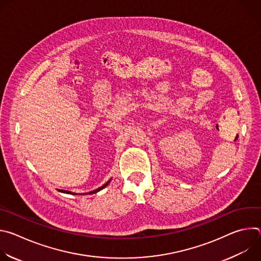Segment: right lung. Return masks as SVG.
<instances>
[{
    "label": "right lung",
    "mask_w": 261,
    "mask_h": 261,
    "mask_svg": "<svg viewBox=\"0 0 261 261\" xmlns=\"http://www.w3.org/2000/svg\"><path fill=\"white\" fill-rule=\"evenodd\" d=\"M110 180H111V178L108 180V181H106L103 186H101V187H99L98 189H96V190H94V191H91V192H89V193H86V194H94V193H97V192H99V191H101L102 189H104L106 186L110 182ZM60 192H62V193H66V194H74V193H72V192H70V191H65V190H59Z\"/></svg>",
    "instance_id": "1"
}]
</instances>
